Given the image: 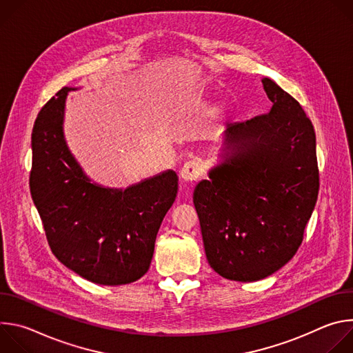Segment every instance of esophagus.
Segmentation results:
<instances>
[{"instance_id": "34e87169", "label": "esophagus", "mask_w": 353, "mask_h": 353, "mask_svg": "<svg viewBox=\"0 0 353 353\" xmlns=\"http://www.w3.org/2000/svg\"><path fill=\"white\" fill-rule=\"evenodd\" d=\"M203 173H204V166L199 159H191L185 162L180 169V177L184 181H195L203 176Z\"/></svg>"}]
</instances>
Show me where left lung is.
Segmentation results:
<instances>
[{
  "mask_svg": "<svg viewBox=\"0 0 353 353\" xmlns=\"http://www.w3.org/2000/svg\"><path fill=\"white\" fill-rule=\"evenodd\" d=\"M267 114L228 124V150L194 190L210 265L230 281L270 276L296 254L319 195L316 132L296 99L263 79Z\"/></svg>",
  "mask_w": 353,
  "mask_h": 353,
  "instance_id": "obj_1",
  "label": "left lung"
}]
</instances>
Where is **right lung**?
<instances>
[{
	"mask_svg": "<svg viewBox=\"0 0 353 353\" xmlns=\"http://www.w3.org/2000/svg\"><path fill=\"white\" fill-rule=\"evenodd\" d=\"M64 86L41 108L32 132L30 194L53 254L100 285H125L146 274L155 240L173 205L179 177L166 170L125 190L92 183L67 146Z\"/></svg>",
	"mask_w": 353,
	"mask_h": 353,
	"instance_id": "obj_1",
	"label": "right lung"
}]
</instances>
